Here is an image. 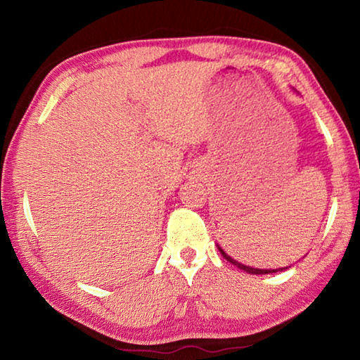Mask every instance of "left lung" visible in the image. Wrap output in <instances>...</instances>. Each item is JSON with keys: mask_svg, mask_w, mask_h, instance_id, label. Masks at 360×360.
<instances>
[{"mask_svg": "<svg viewBox=\"0 0 360 360\" xmlns=\"http://www.w3.org/2000/svg\"><path fill=\"white\" fill-rule=\"evenodd\" d=\"M219 251H221V254L224 255V259H227L230 264H233V265H236L240 268V270H245L246 273H252V275H266V273H276V270H259V268H252V266H246V265H243V264H240V262H236V260H233L230 257V255H227L225 254L221 248H219ZM283 270V268H281Z\"/></svg>", "mask_w": 360, "mask_h": 360, "instance_id": "obj_1", "label": "left lung"}]
</instances>
